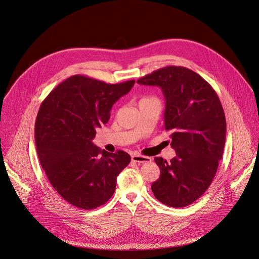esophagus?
Listing matches in <instances>:
<instances>
[{"label":"esophagus","instance_id":"esophagus-1","mask_svg":"<svg viewBox=\"0 0 259 259\" xmlns=\"http://www.w3.org/2000/svg\"><path fill=\"white\" fill-rule=\"evenodd\" d=\"M151 158L147 157V156H143V155H133L132 156V161L137 162L139 164H144V163H149L151 162Z\"/></svg>","mask_w":259,"mask_h":259}]
</instances>
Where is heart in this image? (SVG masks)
<instances>
[{
  "label": "heart",
  "instance_id": "1",
  "mask_svg": "<svg viewBox=\"0 0 259 259\" xmlns=\"http://www.w3.org/2000/svg\"><path fill=\"white\" fill-rule=\"evenodd\" d=\"M150 100H157L156 98L154 97H144L143 99H141L140 102H143V101H150Z\"/></svg>",
  "mask_w": 259,
  "mask_h": 259
}]
</instances>
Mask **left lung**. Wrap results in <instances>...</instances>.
Here are the masks:
<instances>
[{
	"label": "left lung",
	"mask_w": 259,
	"mask_h": 259,
	"mask_svg": "<svg viewBox=\"0 0 259 259\" xmlns=\"http://www.w3.org/2000/svg\"><path fill=\"white\" fill-rule=\"evenodd\" d=\"M137 82L161 87L164 128L176 151L169 162L155 157L161 174L152 192L166 205H190L208 189L223 157L227 122L220 98L201 75L184 66L160 68Z\"/></svg>",
	"instance_id": "obj_1"
}]
</instances>
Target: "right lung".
I'll return each mask as SVG.
<instances>
[{
  "label": "right lung",
  "mask_w": 259,
  "mask_h": 259,
  "mask_svg": "<svg viewBox=\"0 0 259 259\" xmlns=\"http://www.w3.org/2000/svg\"><path fill=\"white\" fill-rule=\"evenodd\" d=\"M135 83L108 84L72 75L42 101L34 125L40 165L58 195L82 209L110 200L116 178L131 161L128 153H108L92 143L96 129L106 124L116 101Z\"/></svg>",
  "instance_id": "add662e5"
}]
</instances>
